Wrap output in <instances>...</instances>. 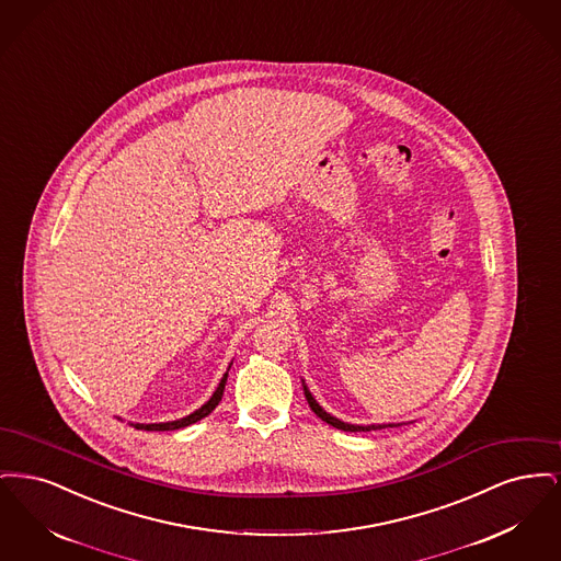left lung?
<instances>
[{
  "label": "left lung",
  "mask_w": 561,
  "mask_h": 561,
  "mask_svg": "<svg viewBox=\"0 0 561 561\" xmlns=\"http://www.w3.org/2000/svg\"><path fill=\"white\" fill-rule=\"evenodd\" d=\"M302 380V378H300ZM302 391H305V398L309 401V408L320 416L323 423H328V425H332V427L341 428V431H378V428L385 427H401V425H405V423H382V425H351V423H345V421H341V419H336V416H332L330 412H325L323 408H321L318 400L313 398V393L309 391V387H307V382L302 380Z\"/></svg>",
  "instance_id": "obj_1"
}]
</instances>
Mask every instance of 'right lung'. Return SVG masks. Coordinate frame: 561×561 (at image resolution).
I'll return each mask as SVG.
<instances>
[{
    "label": "right lung",
    "instance_id": "1",
    "mask_svg": "<svg viewBox=\"0 0 561 561\" xmlns=\"http://www.w3.org/2000/svg\"><path fill=\"white\" fill-rule=\"evenodd\" d=\"M231 364H233V362H231ZM231 364H229L227 373L222 374V378H220V382H218L213 398L206 401L202 408H197L195 412H191L188 416H183V419H179V421H168V423H130V425H133L134 428H140V431H174V428L188 427V425H193V423L206 419V416L213 412L214 408L218 405V401L222 400V391H225V385H227V376H229V370H231Z\"/></svg>",
    "mask_w": 561,
    "mask_h": 561
}]
</instances>
